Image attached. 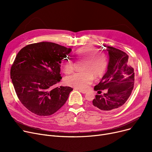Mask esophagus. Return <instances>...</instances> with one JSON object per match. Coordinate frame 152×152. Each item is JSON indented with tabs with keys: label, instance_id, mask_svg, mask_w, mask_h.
I'll return each instance as SVG.
<instances>
[{
	"label": "esophagus",
	"instance_id": "esophagus-1",
	"mask_svg": "<svg viewBox=\"0 0 152 152\" xmlns=\"http://www.w3.org/2000/svg\"><path fill=\"white\" fill-rule=\"evenodd\" d=\"M79 92L83 93V94H86L87 93V91H85V90H82V89H79Z\"/></svg>",
	"mask_w": 152,
	"mask_h": 152
}]
</instances>
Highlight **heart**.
<instances>
[{
  "mask_svg": "<svg viewBox=\"0 0 152 152\" xmlns=\"http://www.w3.org/2000/svg\"><path fill=\"white\" fill-rule=\"evenodd\" d=\"M97 51L96 48L91 45L82 47L76 51V58L85 60L83 66L84 71L66 76L64 79L66 85L78 89H86L93 82L94 75L95 77H100L105 74L108 65V58L105 53ZM60 65L61 70L65 74L72 73L74 69L73 61L69 58L63 59Z\"/></svg>",
  "mask_w": 152,
  "mask_h": 152,
  "instance_id": "b5f03b06",
  "label": "heart"
}]
</instances>
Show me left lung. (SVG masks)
<instances>
[{
	"label": "left lung",
	"mask_w": 152,
	"mask_h": 152,
	"mask_svg": "<svg viewBox=\"0 0 152 152\" xmlns=\"http://www.w3.org/2000/svg\"><path fill=\"white\" fill-rule=\"evenodd\" d=\"M109 61L107 71L94 91L107 89V92L96 95L93 105L104 111H114L123 106L130 97L134 84V71L129 56L113 47H106Z\"/></svg>",
	"instance_id": "obj_1"
}]
</instances>
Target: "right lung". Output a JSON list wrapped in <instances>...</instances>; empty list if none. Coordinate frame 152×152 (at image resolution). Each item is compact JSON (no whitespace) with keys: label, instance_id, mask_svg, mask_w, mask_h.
<instances>
[{"label":"right lung","instance_id":"1","mask_svg":"<svg viewBox=\"0 0 152 152\" xmlns=\"http://www.w3.org/2000/svg\"><path fill=\"white\" fill-rule=\"evenodd\" d=\"M71 52L57 44L42 42L28 45L18 53L10 76L19 100L32 113L49 116L66 102L73 89L55 86L61 79L60 64Z\"/></svg>","mask_w":152,"mask_h":152}]
</instances>
